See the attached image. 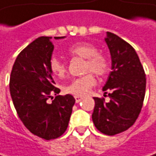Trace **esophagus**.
I'll use <instances>...</instances> for the list:
<instances>
[{"label": "esophagus", "mask_w": 156, "mask_h": 156, "mask_svg": "<svg viewBox=\"0 0 156 156\" xmlns=\"http://www.w3.org/2000/svg\"><path fill=\"white\" fill-rule=\"evenodd\" d=\"M75 99H76V103H80V102L82 101L83 97H81V96H75Z\"/></svg>", "instance_id": "34e87169"}]
</instances>
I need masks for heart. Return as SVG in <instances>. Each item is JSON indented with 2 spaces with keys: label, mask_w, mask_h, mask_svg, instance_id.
<instances>
[{
  "label": "heart",
  "mask_w": 156,
  "mask_h": 156,
  "mask_svg": "<svg viewBox=\"0 0 156 156\" xmlns=\"http://www.w3.org/2000/svg\"><path fill=\"white\" fill-rule=\"evenodd\" d=\"M67 52L70 56L85 59L84 72L86 73L92 72L98 76H104L109 71L107 58L104 54L98 52V49L90 43L76 42L67 49ZM50 70L52 75L62 79L66 74V66L59 58L52 57L50 61ZM92 73H88L83 76L73 80L69 84L64 87L65 92L75 96L85 95L96 83L95 76Z\"/></svg>",
  "instance_id": "obj_1"
}]
</instances>
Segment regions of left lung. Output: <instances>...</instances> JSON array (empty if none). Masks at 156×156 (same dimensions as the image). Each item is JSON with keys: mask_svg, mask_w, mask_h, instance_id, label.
<instances>
[{"mask_svg": "<svg viewBox=\"0 0 156 156\" xmlns=\"http://www.w3.org/2000/svg\"><path fill=\"white\" fill-rule=\"evenodd\" d=\"M112 71L103 88L110 91V102L94 97L92 121L102 133L113 136L129 129L138 118L146 89L145 72L133 47L117 35L107 32ZM107 93V92H105Z\"/></svg>", "mask_w": 156, "mask_h": 156, "instance_id": "1", "label": "left lung"}]
</instances>
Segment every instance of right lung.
I'll return each mask as SVG.
<instances>
[{
	"label": "right lung",
	"mask_w": 156,
	"mask_h": 156,
	"mask_svg": "<svg viewBox=\"0 0 156 156\" xmlns=\"http://www.w3.org/2000/svg\"><path fill=\"white\" fill-rule=\"evenodd\" d=\"M56 40L65 37H54ZM51 37H40L28 44L16 59L10 76V93L16 113L25 127L41 139L62 136L67 129L75 98L58 94L50 70L53 51Z\"/></svg>",
	"instance_id": "add662e5"
}]
</instances>
